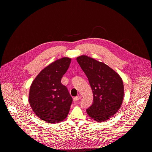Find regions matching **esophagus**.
<instances>
[{
	"mask_svg": "<svg viewBox=\"0 0 152 152\" xmlns=\"http://www.w3.org/2000/svg\"><path fill=\"white\" fill-rule=\"evenodd\" d=\"M81 99V97L80 96H77V97H75L74 99H73V100H74V102H77V101H78L80 99Z\"/></svg>",
	"mask_w": 152,
	"mask_h": 152,
	"instance_id": "34e87169",
	"label": "esophagus"
}]
</instances>
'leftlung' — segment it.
I'll use <instances>...</instances> for the list:
<instances>
[{
  "mask_svg": "<svg viewBox=\"0 0 152 152\" xmlns=\"http://www.w3.org/2000/svg\"><path fill=\"white\" fill-rule=\"evenodd\" d=\"M86 74L93 93V103L86 110L88 115L97 122L108 120L120 109L124 87L120 75L106 64L86 55L77 58Z\"/></svg>",
  "mask_w": 152,
  "mask_h": 152,
  "instance_id": "8db88e82",
  "label": "left lung"
}]
</instances>
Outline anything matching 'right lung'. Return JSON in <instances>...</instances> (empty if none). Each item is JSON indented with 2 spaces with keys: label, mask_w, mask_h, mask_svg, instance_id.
Masks as SVG:
<instances>
[{
  "label": "right lung",
  "mask_w": 152,
  "mask_h": 152,
  "mask_svg": "<svg viewBox=\"0 0 152 152\" xmlns=\"http://www.w3.org/2000/svg\"><path fill=\"white\" fill-rule=\"evenodd\" d=\"M71 62L63 57L45 67L32 82L29 91V103L41 120L58 123L67 117L72 98L61 80Z\"/></svg>",
  "instance_id": "obj_1"
}]
</instances>
